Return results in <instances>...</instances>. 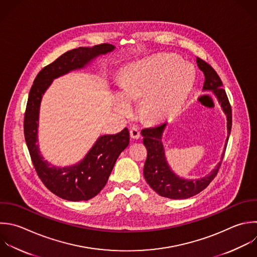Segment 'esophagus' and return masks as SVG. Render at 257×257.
Returning a JSON list of instances; mask_svg holds the SVG:
<instances>
[{
  "label": "esophagus",
  "instance_id": "esophagus-1",
  "mask_svg": "<svg viewBox=\"0 0 257 257\" xmlns=\"http://www.w3.org/2000/svg\"><path fill=\"white\" fill-rule=\"evenodd\" d=\"M130 135H131V138L137 140V139H140V137H141V132H140V130L137 128V127H132V128L130 130Z\"/></svg>",
  "mask_w": 257,
  "mask_h": 257
}]
</instances>
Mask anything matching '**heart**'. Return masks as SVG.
Masks as SVG:
<instances>
[{"label":"heart","mask_w":257,"mask_h":257,"mask_svg":"<svg viewBox=\"0 0 257 257\" xmlns=\"http://www.w3.org/2000/svg\"><path fill=\"white\" fill-rule=\"evenodd\" d=\"M171 56H157L128 67L119 78L120 93L115 109L121 115L133 111L132 102L143 97L141 115L149 122H160L175 114L187 99L195 79L188 65Z\"/></svg>","instance_id":"heart-1"}]
</instances>
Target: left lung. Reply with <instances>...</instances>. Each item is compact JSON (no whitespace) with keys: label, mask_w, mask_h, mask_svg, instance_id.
<instances>
[{"label":"left lung","mask_w":257,"mask_h":257,"mask_svg":"<svg viewBox=\"0 0 257 257\" xmlns=\"http://www.w3.org/2000/svg\"><path fill=\"white\" fill-rule=\"evenodd\" d=\"M196 61L205 76L203 89L206 91L210 90L214 92L223 108V111L227 115V146L232 127V110L226 91L222 88V81L214 68L209 63L199 57H197ZM166 124L167 123L164 122L153 127L142 130L144 145L146 146L148 151V157L144 167V176L151 188L160 196L176 200L187 199L203 191L214 180L219 171L222 161L207 177L199 180H185L176 176L171 171L166 161L163 144L161 142L162 134ZM224 154L225 153H223L222 155V159L224 157Z\"/></svg>","instance_id":"8db88e82"}]
</instances>
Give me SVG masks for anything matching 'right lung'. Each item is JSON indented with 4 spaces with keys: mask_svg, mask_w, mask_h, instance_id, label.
Instances as JSON below:
<instances>
[{
    "mask_svg": "<svg viewBox=\"0 0 257 257\" xmlns=\"http://www.w3.org/2000/svg\"><path fill=\"white\" fill-rule=\"evenodd\" d=\"M113 49V45L103 43L92 48L79 47L67 51L37 74L29 92L24 116V136L32 163L46 188L68 201L89 200L103 189L118 156L130 144V133L125 127L116 135L100 137L83 161L75 166L67 168L50 166L43 160L36 145L42 94L54 78L82 68L93 58Z\"/></svg>",
    "mask_w": 257,
    "mask_h": 257,
    "instance_id": "right-lung-1",
    "label": "right lung"
}]
</instances>
